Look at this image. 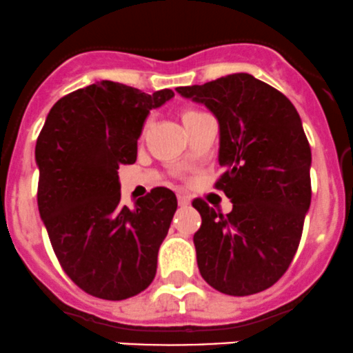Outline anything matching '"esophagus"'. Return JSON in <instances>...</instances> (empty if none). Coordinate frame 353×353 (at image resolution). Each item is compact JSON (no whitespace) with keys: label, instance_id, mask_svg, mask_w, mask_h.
I'll use <instances>...</instances> for the list:
<instances>
[{"label":"esophagus","instance_id":"esophagus-1","mask_svg":"<svg viewBox=\"0 0 353 353\" xmlns=\"http://www.w3.org/2000/svg\"><path fill=\"white\" fill-rule=\"evenodd\" d=\"M178 205L180 207L190 205V199H188L187 195H178Z\"/></svg>","mask_w":353,"mask_h":353}]
</instances>
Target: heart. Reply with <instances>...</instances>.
Segmentation results:
<instances>
[{
  "instance_id": "1",
  "label": "heart",
  "mask_w": 353,
  "mask_h": 353,
  "mask_svg": "<svg viewBox=\"0 0 353 353\" xmlns=\"http://www.w3.org/2000/svg\"><path fill=\"white\" fill-rule=\"evenodd\" d=\"M195 114H199V112H195V110H187V112H185V114H183V119H185V117H190V115H195Z\"/></svg>"
}]
</instances>
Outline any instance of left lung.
<instances>
[{
    "label": "left lung",
    "mask_w": 353,
    "mask_h": 353,
    "mask_svg": "<svg viewBox=\"0 0 353 353\" xmlns=\"http://www.w3.org/2000/svg\"><path fill=\"white\" fill-rule=\"evenodd\" d=\"M176 92L217 119L224 173L216 187L232 202L224 216L194 201L202 217L194 234L199 270L228 296L261 292L289 268L310 210L311 148L299 114L289 98L248 72Z\"/></svg>",
    "instance_id": "1"
}]
</instances>
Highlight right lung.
Instances as JSON below:
<instances>
[{
    "mask_svg": "<svg viewBox=\"0 0 353 353\" xmlns=\"http://www.w3.org/2000/svg\"><path fill=\"white\" fill-rule=\"evenodd\" d=\"M173 97L97 81L56 101L37 139L41 219L69 279L100 299L136 296L156 275L176 197L158 187L129 209L117 170L136 161L148 115Z\"/></svg>",
    "mask_w": 353,
    "mask_h": 353,
    "instance_id": "add662e5",
    "label": "right lung"
}]
</instances>
